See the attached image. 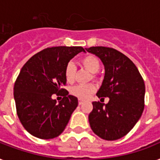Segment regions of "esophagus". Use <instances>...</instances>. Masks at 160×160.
<instances>
[{
	"instance_id": "obj_1",
	"label": "esophagus",
	"mask_w": 160,
	"mask_h": 160,
	"mask_svg": "<svg viewBox=\"0 0 160 160\" xmlns=\"http://www.w3.org/2000/svg\"><path fill=\"white\" fill-rule=\"evenodd\" d=\"M78 103H79V105H81L83 104V100H79V101H78Z\"/></svg>"
}]
</instances>
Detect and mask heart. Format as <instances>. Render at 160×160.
I'll list each match as a JSON object with an SVG mask.
<instances>
[{
    "instance_id": "heart-1",
    "label": "heart",
    "mask_w": 160,
    "mask_h": 160,
    "mask_svg": "<svg viewBox=\"0 0 160 160\" xmlns=\"http://www.w3.org/2000/svg\"><path fill=\"white\" fill-rule=\"evenodd\" d=\"M80 64L84 66L87 70L91 73H96L100 70V60L96 56L93 55H87L83 56L80 60ZM75 64L72 61L68 62L65 68V77L66 81L71 83L75 80ZM96 88L92 84L89 85H78L72 88L71 93L73 95H75L80 100H86L95 92Z\"/></svg>"
}]
</instances>
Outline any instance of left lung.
<instances>
[{"label": "left lung", "mask_w": 160, "mask_h": 160, "mask_svg": "<svg viewBox=\"0 0 160 160\" xmlns=\"http://www.w3.org/2000/svg\"><path fill=\"white\" fill-rule=\"evenodd\" d=\"M85 50L94 54L105 66V77L97 95L109 97L106 105L95 101L89 114L93 132L105 140L126 135L141 117L144 108L145 85L134 63L115 49L93 46Z\"/></svg>", "instance_id": "1"}]
</instances>
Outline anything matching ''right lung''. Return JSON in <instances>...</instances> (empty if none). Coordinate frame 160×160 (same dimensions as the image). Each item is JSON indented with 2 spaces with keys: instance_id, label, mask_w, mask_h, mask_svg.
Wrapping results in <instances>:
<instances>
[{
  "instance_id": "add662e5",
  "label": "right lung",
  "mask_w": 160,
  "mask_h": 160,
  "mask_svg": "<svg viewBox=\"0 0 160 160\" xmlns=\"http://www.w3.org/2000/svg\"><path fill=\"white\" fill-rule=\"evenodd\" d=\"M82 51L80 46L46 48L21 68L14 85V99L19 119L31 135L49 139L64 131L78 105L77 98L61 89L66 84L65 68ZM53 93L62 94L63 99L56 103L51 97Z\"/></svg>"
}]
</instances>
